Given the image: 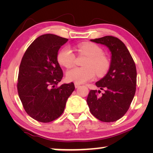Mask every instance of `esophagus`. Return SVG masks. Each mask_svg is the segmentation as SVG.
I'll use <instances>...</instances> for the list:
<instances>
[{"label":"esophagus","mask_w":153,"mask_h":153,"mask_svg":"<svg viewBox=\"0 0 153 153\" xmlns=\"http://www.w3.org/2000/svg\"><path fill=\"white\" fill-rule=\"evenodd\" d=\"M74 86H75V88H78L80 87V84H79V83H74Z\"/></svg>","instance_id":"obj_1"}]
</instances>
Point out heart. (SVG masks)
Listing matches in <instances>:
<instances>
[{"label":"heart","mask_w":153,"mask_h":153,"mask_svg":"<svg viewBox=\"0 0 153 153\" xmlns=\"http://www.w3.org/2000/svg\"><path fill=\"white\" fill-rule=\"evenodd\" d=\"M79 53L86 56L88 58L83 62V68H74L67 72L68 81L77 83H83L95 76V72L98 76L105 74L109 68L107 58L102 56L103 51L99 46L93 43L80 44L76 47ZM57 59L60 65L66 68H70L74 63L75 56L72 50L66 46L58 53Z\"/></svg>","instance_id":"1"}]
</instances>
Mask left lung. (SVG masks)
Returning a JSON list of instances; mask_svg holds the SVG:
<instances>
[{"mask_svg": "<svg viewBox=\"0 0 153 153\" xmlns=\"http://www.w3.org/2000/svg\"><path fill=\"white\" fill-rule=\"evenodd\" d=\"M106 46L111 52L109 70L103 78L95 83L104 89L91 90L87 97L90 111L98 120L110 123L118 120L126 114L134 97L137 85V69L126 46L113 36L91 39Z\"/></svg>", "mask_w": 153, "mask_h": 153, "instance_id": "8db88e82", "label": "left lung"}]
</instances>
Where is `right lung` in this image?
Returning a JSON list of instances; mask_svg holds the SVG:
<instances>
[{
    "instance_id": "1",
    "label": "right lung",
    "mask_w": 153,
    "mask_h": 153,
    "mask_svg": "<svg viewBox=\"0 0 153 153\" xmlns=\"http://www.w3.org/2000/svg\"><path fill=\"white\" fill-rule=\"evenodd\" d=\"M68 39L53 34L40 35L25 52L19 71V96L27 114L42 123L61 116L68 97L74 91L72 82L55 86L63 73L58 62V50Z\"/></svg>"
}]
</instances>
